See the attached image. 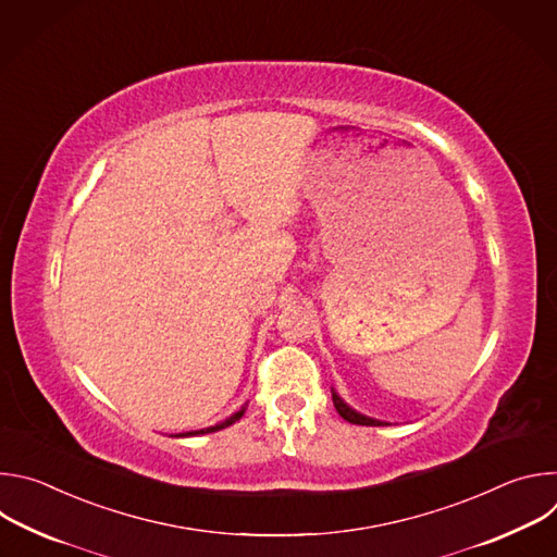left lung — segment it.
Masks as SVG:
<instances>
[{
	"label": "left lung",
	"mask_w": 557,
	"mask_h": 557,
	"mask_svg": "<svg viewBox=\"0 0 557 557\" xmlns=\"http://www.w3.org/2000/svg\"><path fill=\"white\" fill-rule=\"evenodd\" d=\"M331 392H333V404H335V408H337V412H339V417L342 419H346L348 423H355V425H372V428H379V425H387L385 421H379V419H370V417H366V414H361V412H357V410H352L342 396L335 392V387H331Z\"/></svg>",
	"instance_id": "obj_1"
}]
</instances>
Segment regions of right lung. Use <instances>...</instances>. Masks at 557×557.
Segmentation results:
<instances>
[{
    "label": "right lung",
    "instance_id": "obj_1",
    "mask_svg": "<svg viewBox=\"0 0 557 557\" xmlns=\"http://www.w3.org/2000/svg\"><path fill=\"white\" fill-rule=\"evenodd\" d=\"M247 406H249V404H245L240 410L233 412L228 419H224V421H220V423H215V425H211V428H205V430H191V432H183V434H176V436H178V438H185V436H200V434H211V432L224 430V428L233 425L235 421H240V419H243V414L247 412Z\"/></svg>",
    "mask_w": 557,
    "mask_h": 557
}]
</instances>
